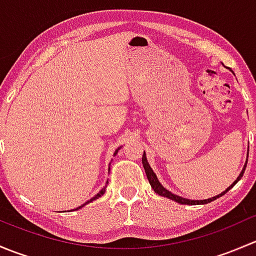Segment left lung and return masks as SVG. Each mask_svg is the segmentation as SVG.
Returning a JSON list of instances; mask_svg holds the SVG:
<instances>
[{
  "mask_svg": "<svg viewBox=\"0 0 256 256\" xmlns=\"http://www.w3.org/2000/svg\"><path fill=\"white\" fill-rule=\"evenodd\" d=\"M246 162H248V161H246ZM142 164H144V172H146L147 180H148L150 184H151V187L154 188V192L158 193L160 196H164V197L170 198V200H176V202L180 203V204H190V206H194V204H206V203L212 202V200H216V198H219V197H222V196H223V194H226V193L228 192V190H230L232 187H234V186H236V183H238V180H240V178L242 177V174H244L245 167H246V166H244V168H242V171L240 172L239 177L236 178V180H234L233 184L229 186V187L226 188V190H224L223 193H220V194H218V196H216V197L209 198V200H186V198L180 197V196H174V193H171V192H170V190H167L166 188H164V186H162L161 183L158 182V180H157L156 174H154V172L152 171V168H151V167H150L148 162H147V160H146V156H144V154H142Z\"/></svg>",
  "mask_w": 256,
  "mask_h": 256,
  "instance_id": "obj_1",
  "label": "left lung"
}]
</instances>
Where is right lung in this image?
I'll use <instances>...</instances> for the list:
<instances>
[{
    "instance_id": "obj_1",
    "label": "right lung",
    "mask_w": 256,
    "mask_h": 256,
    "mask_svg": "<svg viewBox=\"0 0 256 256\" xmlns=\"http://www.w3.org/2000/svg\"><path fill=\"white\" fill-rule=\"evenodd\" d=\"M120 148H121V147H118V150H116V151H115V154H118V150H120ZM105 190H106V186H105V187H104V188H102V190H100V192H99V193H98V194H96V196H95V197H92V200H89V202H86V203H90V202H92V200H96V198L102 197V194H104V193H105ZM82 207H79V208H82ZM79 208H76V209H79Z\"/></svg>"
}]
</instances>
